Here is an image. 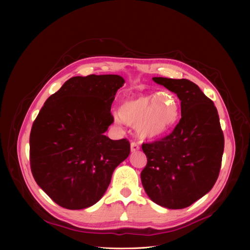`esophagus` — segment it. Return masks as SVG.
<instances>
[{
	"label": "esophagus",
	"instance_id": "1",
	"mask_svg": "<svg viewBox=\"0 0 250 250\" xmlns=\"http://www.w3.org/2000/svg\"><path fill=\"white\" fill-rule=\"evenodd\" d=\"M138 150H140L139 144L136 143L135 141H133L132 143H130V151H132V152H136V151H138Z\"/></svg>",
	"mask_w": 250,
	"mask_h": 250
}]
</instances>
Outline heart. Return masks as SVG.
Returning a JSON list of instances; mask_svg holds the SVG:
<instances>
[{
    "label": "heart",
    "instance_id": "heart-1",
    "mask_svg": "<svg viewBox=\"0 0 250 250\" xmlns=\"http://www.w3.org/2000/svg\"><path fill=\"white\" fill-rule=\"evenodd\" d=\"M180 113L176 97L169 92L142 95L125 101L114 115L116 124L136 125L140 138L151 139L165 134L177 122Z\"/></svg>",
    "mask_w": 250,
    "mask_h": 250
}]
</instances>
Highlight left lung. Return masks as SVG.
<instances>
[{
	"instance_id": "1",
	"label": "left lung",
	"mask_w": 250,
	"mask_h": 250,
	"mask_svg": "<svg viewBox=\"0 0 250 250\" xmlns=\"http://www.w3.org/2000/svg\"><path fill=\"white\" fill-rule=\"evenodd\" d=\"M177 95L181 118L173 132L144 143L147 165L141 172L144 189L157 205L185 208L212 189L224 152V135L214 102L188 79L154 77Z\"/></svg>"
}]
</instances>
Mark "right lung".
Wrapping results in <instances>:
<instances>
[{
  "label": "right lung",
  "instance_id": "1",
  "mask_svg": "<svg viewBox=\"0 0 250 250\" xmlns=\"http://www.w3.org/2000/svg\"><path fill=\"white\" fill-rule=\"evenodd\" d=\"M124 83L118 75L73 77L36 116L29 138L31 172L59 206L81 209L96 204L114 169L128 157L126 139L104 135L113 123L111 104Z\"/></svg>",
  "mask_w": 250,
  "mask_h": 250
}]
</instances>
